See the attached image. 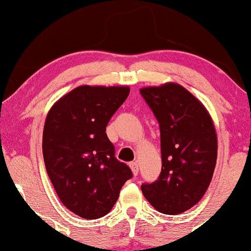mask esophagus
Wrapping results in <instances>:
<instances>
[{"label":"esophagus","instance_id":"1","mask_svg":"<svg viewBox=\"0 0 251 251\" xmlns=\"http://www.w3.org/2000/svg\"><path fill=\"white\" fill-rule=\"evenodd\" d=\"M129 166H130L133 174L136 176V175L139 174V164H137V161H131V163L129 164Z\"/></svg>","mask_w":251,"mask_h":251}]
</instances>
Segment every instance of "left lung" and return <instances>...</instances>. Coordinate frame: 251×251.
I'll return each instance as SVG.
<instances>
[{
	"instance_id": "obj_1",
	"label": "left lung",
	"mask_w": 251,
	"mask_h": 251,
	"mask_svg": "<svg viewBox=\"0 0 251 251\" xmlns=\"http://www.w3.org/2000/svg\"><path fill=\"white\" fill-rule=\"evenodd\" d=\"M160 128L161 172L142 194L157 211L179 214L195 206L211 183L218 141L208 111L178 83L140 90Z\"/></svg>"
}]
</instances>
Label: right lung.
Masks as SVG:
<instances>
[{
    "instance_id": "1",
    "label": "right lung",
    "mask_w": 251,
    "mask_h": 251,
    "mask_svg": "<svg viewBox=\"0 0 251 251\" xmlns=\"http://www.w3.org/2000/svg\"><path fill=\"white\" fill-rule=\"evenodd\" d=\"M129 92L128 86H79L48 112L43 130L47 172L62 203L83 219L106 215L133 177L116 159L105 133Z\"/></svg>"
}]
</instances>
